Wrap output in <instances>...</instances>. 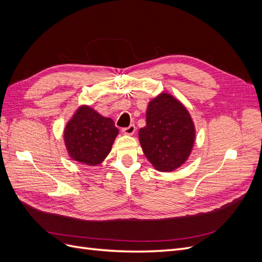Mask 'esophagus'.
I'll return each mask as SVG.
<instances>
[{
  "mask_svg": "<svg viewBox=\"0 0 262 262\" xmlns=\"http://www.w3.org/2000/svg\"><path fill=\"white\" fill-rule=\"evenodd\" d=\"M122 132L124 133V134H126V136H132V134L136 132V125L134 124H131V125H129L128 128H123L122 129Z\"/></svg>",
  "mask_w": 262,
  "mask_h": 262,
  "instance_id": "obj_1",
  "label": "esophagus"
}]
</instances>
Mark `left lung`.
I'll return each instance as SVG.
<instances>
[{"label": "left lung", "mask_w": 262, "mask_h": 262, "mask_svg": "<svg viewBox=\"0 0 262 262\" xmlns=\"http://www.w3.org/2000/svg\"><path fill=\"white\" fill-rule=\"evenodd\" d=\"M195 139L194 123L187 108L167 93L148 102L146 125L139 140L149 163L156 170L172 171L188 160Z\"/></svg>", "instance_id": "8db88e82"}]
</instances>
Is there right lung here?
<instances>
[{
	"label": "right lung",
	"instance_id": "obj_1",
	"mask_svg": "<svg viewBox=\"0 0 262 262\" xmlns=\"http://www.w3.org/2000/svg\"><path fill=\"white\" fill-rule=\"evenodd\" d=\"M118 133L112 118L83 105L66 125L64 143L73 161L96 166L110 153Z\"/></svg>",
	"mask_w": 262,
	"mask_h": 262
}]
</instances>
